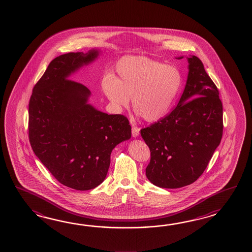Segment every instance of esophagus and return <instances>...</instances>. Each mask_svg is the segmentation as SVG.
Listing matches in <instances>:
<instances>
[{"mask_svg": "<svg viewBox=\"0 0 252 252\" xmlns=\"http://www.w3.org/2000/svg\"><path fill=\"white\" fill-rule=\"evenodd\" d=\"M131 134H132V136H133L134 138L138 137L139 134V128L136 127V126H132V128H131Z\"/></svg>", "mask_w": 252, "mask_h": 252, "instance_id": "34e87169", "label": "esophagus"}]
</instances>
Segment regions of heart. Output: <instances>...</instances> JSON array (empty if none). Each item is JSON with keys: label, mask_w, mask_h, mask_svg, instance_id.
Wrapping results in <instances>:
<instances>
[{"label": "heart", "mask_w": 252, "mask_h": 252, "mask_svg": "<svg viewBox=\"0 0 252 252\" xmlns=\"http://www.w3.org/2000/svg\"><path fill=\"white\" fill-rule=\"evenodd\" d=\"M114 78L107 75L102 90L119 109L128 106L148 123L165 117L171 109L182 84L179 71L147 57H126L119 60Z\"/></svg>", "instance_id": "1"}]
</instances>
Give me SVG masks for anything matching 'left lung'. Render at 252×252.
<instances>
[{"mask_svg":"<svg viewBox=\"0 0 252 252\" xmlns=\"http://www.w3.org/2000/svg\"><path fill=\"white\" fill-rule=\"evenodd\" d=\"M188 60L187 85L177 107L140 129L150 150L146 176L158 188H183L196 181L222 137L219 91L197 57Z\"/></svg>","mask_w":252,"mask_h":252,"instance_id":"1","label":"left lung"}]
</instances>
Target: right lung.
Returning <instances> with one entry per match:
<instances>
[{"mask_svg": "<svg viewBox=\"0 0 252 252\" xmlns=\"http://www.w3.org/2000/svg\"><path fill=\"white\" fill-rule=\"evenodd\" d=\"M98 55L92 49L53 59L29 102V139L35 155L59 183L80 191L103 182L113 149L131 136L128 119L98 111L87 102L90 90L68 79Z\"/></svg>", "mask_w": 252, "mask_h": 252, "instance_id": "obj_1", "label": "right lung"}]
</instances>
